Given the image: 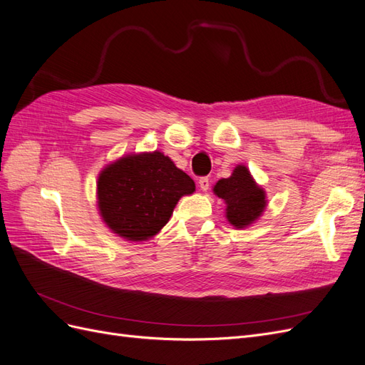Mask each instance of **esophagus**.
<instances>
[{"label":"esophagus","mask_w":365,"mask_h":365,"mask_svg":"<svg viewBox=\"0 0 365 365\" xmlns=\"http://www.w3.org/2000/svg\"><path fill=\"white\" fill-rule=\"evenodd\" d=\"M209 185H210V180H209V178H202L198 180V186H200V190L202 191H207L209 190Z\"/></svg>","instance_id":"esophagus-1"}]
</instances>
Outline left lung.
I'll return each mask as SVG.
<instances>
[{
    "label": "left lung",
    "mask_w": 365,
    "mask_h": 365,
    "mask_svg": "<svg viewBox=\"0 0 365 365\" xmlns=\"http://www.w3.org/2000/svg\"><path fill=\"white\" fill-rule=\"evenodd\" d=\"M214 192L226 202V217L232 226L242 229L259 217L267 205L265 192L257 186L244 165L233 170L229 179H221Z\"/></svg>",
    "instance_id": "1"
}]
</instances>
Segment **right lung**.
<instances>
[{"label": "right lung", "instance_id": "1", "mask_svg": "<svg viewBox=\"0 0 365 365\" xmlns=\"http://www.w3.org/2000/svg\"><path fill=\"white\" fill-rule=\"evenodd\" d=\"M101 217L128 241H145L167 225L194 180L160 151L125 156L106 167L97 185Z\"/></svg>", "mask_w": 365, "mask_h": 365}]
</instances>
